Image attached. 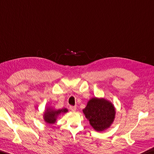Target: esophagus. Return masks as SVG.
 <instances>
[{
	"label": "esophagus",
	"instance_id": "obj_1",
	"mask_svg": "<svg viewBox=\"0 0 154 154\" xmlns=\"http://www.w3.org/2000/svg\"><path fill=\"white\" fill-rule=\"evenodd\" d=\"M69 108H70V110H72V111H75L76 110V106H70V107H69Z\"/></svg>",
	"mask_w": 154,
	"mask_h": 154
}]
</instances>
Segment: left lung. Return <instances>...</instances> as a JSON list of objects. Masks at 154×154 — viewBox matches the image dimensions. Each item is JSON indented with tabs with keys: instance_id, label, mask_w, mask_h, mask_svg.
Returning <instances> with one entry per match:
<instances>
[{
	"instance_id": "1",
	"label": "left lung",
	"mask_w": 154,
	"mask_h": 154,
	"mask_svg": "<svg viewBox=\"0 0 154 154\" xmlns=\"http://www.w3.org/2000/svg\"><path fill=\"white\" fill-rule=\"evenodd\" d=\"M83 112L92 127L97 131H102L110 127L116 113L112 103L97 97L89 100Z\"/></svg>"
}]
</instances>
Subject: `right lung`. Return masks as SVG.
Instances as JSON below:
<instances>
[{"instance_id": "right-lung-1", "label": "right lung", "mask_w": 154, "mask_h": 154, "mask_svg": "<svg viewBox=\"0 0 154 154\" xmlns=\"http://www.w3.org/2000/svg\"><path fill=\"white\" fill-rule=\"evenodd\" d=\"M68 112V110L66 108H63L60 110H52V109H47V110L45 111L44 113V119L45 121L48 124H53L56 122L57 116L60 114H64Z\"/></svg>"}]
</instances>
